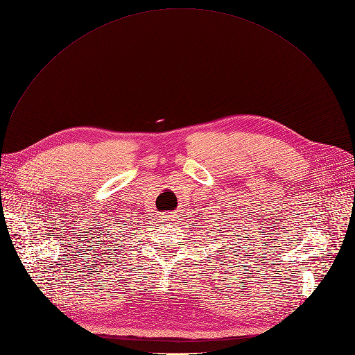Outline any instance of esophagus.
<instances>
[{"label":"esophagus","instance_id":"obj_1","mask_svg":"<svg viewBox=\"0 0 355 355\" xmlns=\"http://www.w3.org/2000/svg\"><path fill=\"white\" fill-rule=\"evenodd\" d=\"M164 219H166V222H167V223H173V222H174V215H171V214H170V215L164 216Z\"/></svg>","mask_w":355,"mask_h":355}]
</instances>
